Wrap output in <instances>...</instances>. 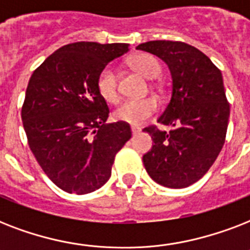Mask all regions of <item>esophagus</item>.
I'll use <instances>...</instances> for the list:
<instances>
[{
	"instance_id": "esophagus-1",
	"label": "esophagus",
	"mask_w": 250,
	"mask_h": 250,
	"mask_svg": "<svg viewBox=\"0 0 250 250\" xmlns=\"http://www.w3.org/2000/svg\"><path fill=\"white\" fill-rule=\"evenodd\" d=\"M131 131H132V135H137V133L140 132V128H137V127H131Z\"/></svg>"
}]
</instances>
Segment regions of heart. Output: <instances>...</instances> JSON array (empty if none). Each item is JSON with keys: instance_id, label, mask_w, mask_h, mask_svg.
I'll return each instance as SVG.
<instances>
[{"instance_id": "b5f03b06", "label": "heart", "mask_w": 250, "mask_h": 250, "mask_svg": "<svg viewBox=\"0 0 250 250\" xmlns=\"http://www.w3.org/2000/svg\"><path fill=\"white\" fill-rule=\"evenodd\" d=\"M132 64L137 71L148 79H156L162 71L160 62L150 54H139L133 57ZM97 89L101 97L107 102H117L119 100L117 70L113 66H106L97 78ZM158 109L156 98L146 97L140 100H127L118 106L114 111V118L132 125H141L152 117Z\"/></svg>"}]
</instances>
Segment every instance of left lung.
I'll list each match as a JSON object with an SVG mask.
<instances>
[{"label":"left lung","mask_w":250,"mask_h":250,"mask_svg":"<svg viewBox=\"0 0 250 250\" xmlns=\"http://www.w3.org/2000/svg\"><path fill=\"white\" fill-rule=\"evenodd\" d=\"M164 61L172 92L157 122L144 128L154 145L143 157L145 170L167 188H186L208 172L223 148L229 104L219 68L201 50L180 41H148L136 46Z\"/></svg>","instance_id":"8db88e82"}]
</instances>
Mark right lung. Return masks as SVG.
<instances>
[{"mask_svg": "<svg viewBox=\"0 0 250 250\" xmlns=\"http://www.w3.org/2000/svg\"><path fill=\"white\" fill-rule=\"evenodd\" d=\"M128 50L121 42H72L49 56L29 79L21 107L29 148L67 193L101 188L115 154L132 136L125 122L106 125L109 107L97 89L100 72Z\"/></svg>", "mask_w": 250, "mask_h": 250, "instance_id": "obj_1", "label": "right lung"}]
</instances>
